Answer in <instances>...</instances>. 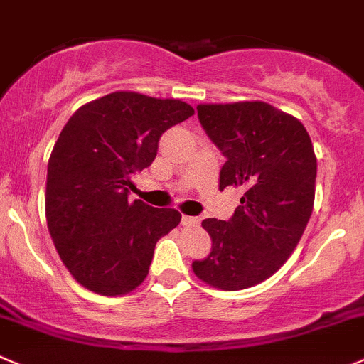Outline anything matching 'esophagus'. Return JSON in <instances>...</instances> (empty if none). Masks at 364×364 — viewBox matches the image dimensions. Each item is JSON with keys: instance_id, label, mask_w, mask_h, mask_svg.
Listing matches in <instances>:
<instances>
[{"instance_id": "34e87169", "label": "esophagus", "mask_w": 364, "mask_h": 364, "mask_svg": "<svg viewBox=\"0 0 364 364\" xmlns=\"http://www.w3.org/2000/svg\"><path fill=\"white\" fill-rule=\"evenodd\" d=\"M181 224L186 225V228H197V225L200 224V218L199 217H190V215H183Z\"/></svg>"}]
</instances>
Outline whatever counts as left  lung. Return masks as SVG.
<instances>
[{
    "label": "left lung",
    "instance_id": "1",
    "mask_svg": "<svg viewBox=\"0 0 364 364\" xmlns=\"http://www.w3.org/2000/svg\"><path fill=\"white\" fill-rule=\"evenodd\" d=\"M197 115L228 158L218 188L245 193L228 222L203 220L211 252L192 270L218 290H245L274 276L301 242L315 203V149L299 119L263 101L197 105Z\"/></svg>",
    "mask_w": 364,
    "mask_h": 364
}]
</instances>
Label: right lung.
<instances>
[{"instance_id":"add662e5","label":"right lung","mask_w":364,"mask_h":364,"mask_svg":"<svg viewBox=\"0 0 364 364\" xmlns=\"http://www.w3.org/2000/svg\"><path fill=\"white\" fill-rule=\"evenodd\" d=\"M192 115L181 100L117 90L63 126L48 161L46 220L60 259L87 290L117 297L147 277L154 245L181 213L129 203L132 174L153 164L161 133Z\"/></svg>"}]
</instances>
